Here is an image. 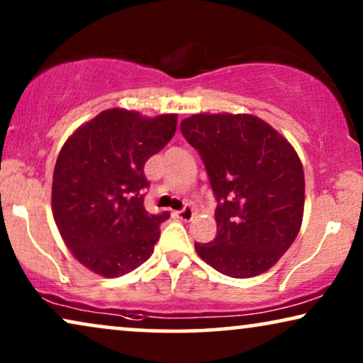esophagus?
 Masks as SVG:
<instances>
[{
  "label": "esophagus",
  "mask_w": 363,
  "mask_h": 363,
  "mask_svg": "<svg viewBox=\"0 0 363 363\" xmlns=\"http://www.w3.org/2000/svg\"><path fill=\"white\" fill-rule=\"evenodd\" d=\"M175 215H177V218H180L182 221H190L191 218L195 216V211H193L191 206H185V208H183V210L177 211Z\"/></svg>",
  "instance_id": "esophagus-1"
}]
</instances>
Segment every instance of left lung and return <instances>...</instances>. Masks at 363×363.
Here are the masks:
<instances>
[{
  "label": "left lung",
  "mask_w": 363,
  "mask_h": 363,
  "mask_svg": "<svg viewBox=\"0 0 363 363\" xmlns=\"http://www.w3.org/2000/svg\"><path fill=\"white\" fill-rule=\"evenodd\" d=\"M180 128L200 152L218 200L216 238L195 242L198 256L238 279L271 269L304 216V170L294 147L251 113H195Z\"/></svg>",
  "instance_id": "left-lung-1"
}]
</instances>
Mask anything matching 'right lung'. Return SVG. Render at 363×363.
<instances>
[{
  "label": "right lung",
  "mask_w": 363,
  "mask_h": 363,
  "mask_svg": "<svg viewBox=\"0 0 363 363\" xmlns=\"http://www.w3.org/2000/svg\"><path fill=\"white\" fill-rule=\"evenodd\" d=\"M177 122V113L107 108L62 145L52 173V216L89 271L118 277L152 256L168 213L152 215L143 206V167L172 140Z\"/></svg>",
  "instance_id": "right-lung-1"
}]
</instances>
